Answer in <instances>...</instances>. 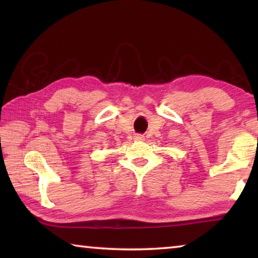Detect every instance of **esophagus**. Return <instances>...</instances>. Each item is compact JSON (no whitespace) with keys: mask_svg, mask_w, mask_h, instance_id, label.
Returning <instances> with one entry per match:
<instances>
[{"mask_svg":"<svg viewBox=\"0 0 258 258\" xmlns=\"http://www.w3.org/2000/svg\"><path fill=\"white\" fill-rule=\"evenodd\" d=\"M134 139L138 140V141H141V140L145 139V135H143V134H135Z\"/></svg>","mask_w":258,"mask_h":258,"instance_id":"1","label":"esophagus"}]
</instances>
